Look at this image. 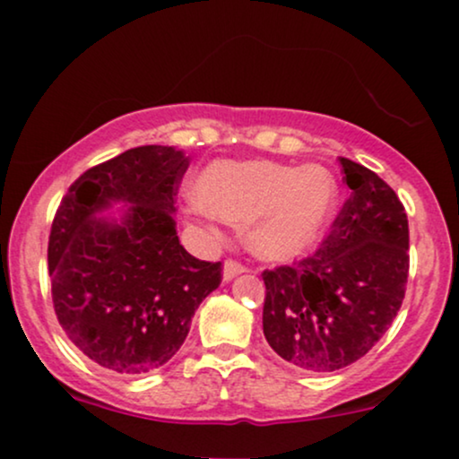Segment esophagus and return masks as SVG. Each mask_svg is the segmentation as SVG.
I'll return each instance as SVG.
<instances>
[{"label":"esophagus","mask_w":459,"mask_h":459,"mask_svg":"<svg viewBox=\"0 0 459 459\" xmlns=\"http://www.w3.org/2000/svg\"><path fill=\"white\" fill-rule=\"evenodd\" d=\"M246 267L239 265L237 261H224V267H222V278L226 282L233 281L235 276H239V273H244Z\"/></svg>","instance_id":"obj_1"}]
</instances>
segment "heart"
Masks as SVG:
<instances>
[{
  "mask_svg": "<svg viewBox=\"0 0 459 459\" xmlns=\"http://www.w3.org/2000/svg\"><path fill=\"white\" fill-rule=\"evenodd\" d=\"M194 215L246 224V246L263 261H296L319 244L339 207L328 168L273 161H213L194 183Z\"/></svg>",
  "mask_w": 459,
  "mask_h": 459,
  "instance_id": "obj_1",
  "label": "heart"
}]
</instances>
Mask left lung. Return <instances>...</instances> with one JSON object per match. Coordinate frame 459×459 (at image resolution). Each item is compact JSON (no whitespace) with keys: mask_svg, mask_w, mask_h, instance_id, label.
Wrapping results in <instances>:
<instances>
[{"mask_svg":"<svg viewBox=\"0 0 459 459\" xmlns=\"http://www.w3.org/2000/svg\"><path fill=\"white\" fill-rule=\"evenodd\" d=\"M350 198L308 259L263 272V334L304 371L330 373L391 328L408 282V215L376 172L341 157Z\"/></svg>","mask_w":459,"mask_h":459,"instance_id":"left-lung-1","label":"left lung"}]
</instances>
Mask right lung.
<instances>
[{"label": "right lung", "instance_id": "1", "mask_svg": "<svg viewBox=\"0 0 459 459\" xmlns=\"http://www.w3.org/2000/svg\"><path fill=\"white\" fill-rule=\"evenodd\" d=\"M189 160L138 146L83 172L49 235V276L62 330L91 360L123 376L166 365L222 265L178 244L175 196ZM114 204L124 207L101 216Z\"/></svg>", "mask_w": 459, "mask_h": 459}]
</instances>
